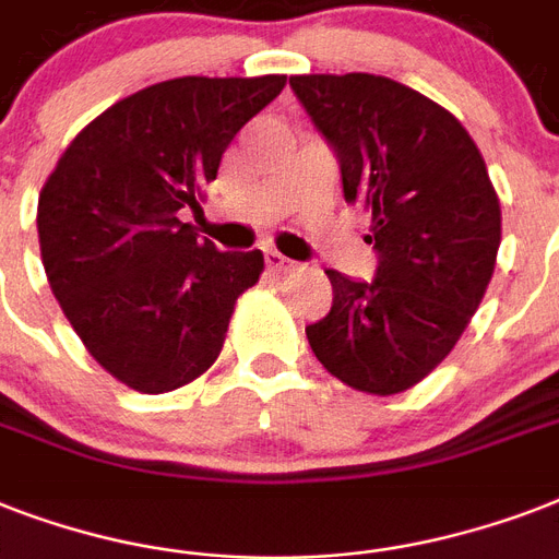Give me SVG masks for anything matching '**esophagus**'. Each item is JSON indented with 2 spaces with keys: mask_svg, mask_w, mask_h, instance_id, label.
<instances>
[{
  "mask_svg": "<svg viewBox=\"0 0 559 559\" xmlns=\"http://www.w3.org/2000/svg\"><path fill=\"white\" fill-rule=\"evenodd\" d=\"M263 258H266V266H270L272 272H293L298 266L296 261H289L287 254H281L278 249H266Z\"/></svg>",
  "mask_w": 559,
  "mask_h": 559,
  "instance_id": "esophagus-1",
  "label": "esophagus"
}]
</instances>
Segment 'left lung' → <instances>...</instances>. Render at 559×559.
Listing matches in <instances>:
<instances>
[{"mask_svg": "<svg viewBox=\"0 0 559 559\" xmlns=\"http://www.w3.org/2000/svg\"><path fill=\"white\" fill-rule=\"evenodd\" d=\"M298 104L371 214L373 281L324 270L331 313L307 324L316 359L350 389L397 394L441 362L496 266L502 211L461 121L382 74H296Z\"/></svg>", "mask_w": 559, "mask_h": 559, "instance_id": "1", "label": "left lung"}]
</instances>
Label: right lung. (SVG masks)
I'll list each match as a JSON object with an SVG mask.
<instances>
[{
  "instance_id": "obj_1",
  "label": "right lung",
  "mask_w": 559,
  "mask_h": 559,
  "mask_svg": "<svg viewBox=\"0 0 559 559\" xmlns=\"http://www.w3.org/2000/svg\"><path fill=\"white\" fill-rule=\"evenodd\" d=\"M284 74L174 78L100 112L43 186V266L66 319L116 380L162 394L217 359L261 249L223 252L179 211L217 179L228 142Z\"/></svg>"
}]
</instances>
